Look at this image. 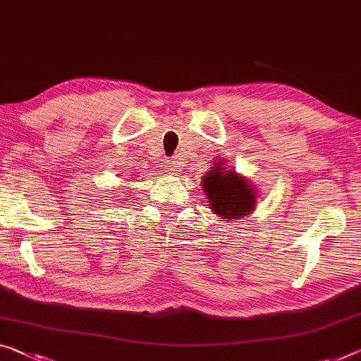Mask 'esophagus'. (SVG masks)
Segmentation results:
<instances>
[{
  "mask_svg": "<svg viewBox=\"0 0 361 361\" xmlns=\"http://www.w3.org/2000/svg\"><path fill=\"white\" fill-rule=\"evenodd\" d=\"M166 171H170V173H175V171H178V164H176L175 159L166 160Z\"/></svg>",
  "mask_w": 361,
  "mask_h": 361,
  "instance_id": "1",
  "label": "esophagus"
}]
</instances>
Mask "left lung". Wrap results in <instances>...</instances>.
Masks as SVG:
<instances>
[{
	"label": "left lung",
	"instance_id": "obj_1",
	"mask_svg": "<svg viewBox=\"0 0 361 361\" xmlns=\"http://www.w3.org/2000/svg\"><path fill=\"white\" fill-rule=\"evenodd\" d=\"M202 190L212 212L222 219L246 217L256 204V188L232 170H225L222 162L215 164L202 178Z\"/></svg>",
	"mask_w": 361,
	"mask_h": 361
}]
</instances>
